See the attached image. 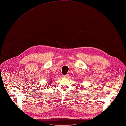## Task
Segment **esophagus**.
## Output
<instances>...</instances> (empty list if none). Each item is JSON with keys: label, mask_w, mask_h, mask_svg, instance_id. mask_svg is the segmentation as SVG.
<instances>
[{"label": "esophagus", "mask_w": 126, "mask_h": 126, "mask_svg": "<svg viewBox=\"0 0 126 126\" xmlns=\"http://www.w3.org/2000/svg\"><path fill=\"white\" fill-rule=\"evenodd\" d=\"M63 77L64 78H68L69 77V75L67 74V75H63Z\"/></svg>", "instance_id": "34e87169"}]
</instances>
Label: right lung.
Wrapping results in <instances>:
<instances>
[{
	"mask_svg": "<svg viewBox=\"0 0 126 126\" xmlns=\"http://www.w3.org/2000/svg\"><path fill=\"white\" fill-rule=\"evenodd\" d=\"M51 82H52V81H51H51H50V82H51Z\"/></svg>",
	"mask_w": 126,
	"mask_h": 126,
	"instance_id": "right-lung-1",
	"label": "right lung"
}]
</instances>
